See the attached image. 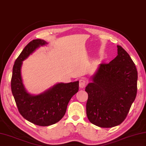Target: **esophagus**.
Wrapping results in <instances>:
<instances>
[{
  "mask_svg": "<svg viewBox=\"0 0 146 146\" xmlns=\"http://www.w3.org/2000/svg\"><path fill=\"white\" fill-rule=\"evenodd\" d=\"M86 85V81L85 79H81L80 80V83H79V86H80V88H84L85 87Z\"/></svg>",
  "mask_w": 146,
  "mask_h": 146,
  "instance_id": "esophagus-1",
  "label": "esophagus"
}]
</instances>
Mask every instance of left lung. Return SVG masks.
<instances>
[{"label":"left lung","instance_id":"left-lung-1","mask_svg":"<svg viewBox=\"0 0 146 146\" xmlns=\"http://www.w3.org/2000/svg\"><path fill=\"white\" fill-rule=\"evenodd\" d=\"M117 56L109 63H101L86 86L88 98L86 115L101 127H112L124 121L135 101L138 73L131 57L117 45Z\"/></svg>","mask_w":146,"mask_h":146}]
</instances>
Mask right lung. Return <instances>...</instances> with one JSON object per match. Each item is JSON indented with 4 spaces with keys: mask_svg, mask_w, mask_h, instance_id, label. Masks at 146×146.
Returning <instances> with one entry per match:
<instances>
[{
    "mask_svg": "<svg viewBox=\"0 0 146 146\" xmlns=\"http://www.w3.org/2000/svg\"><path fill=\"white\" fill-rule=\"evenodd\" d=\"M41 39L33 40L25 46L15 61L11 81V92L20 113L27 121L38 126H48L65 115L68 102L79 90V81L58 83L38 95L25 89L21 76L23 61L40 46L47 44Z\"/></svg>",
    "mask_w": 146,
    "mask_h": 146,
    "instance_id": "obj_1",
    "label": "right lung"
}]
</instances>
